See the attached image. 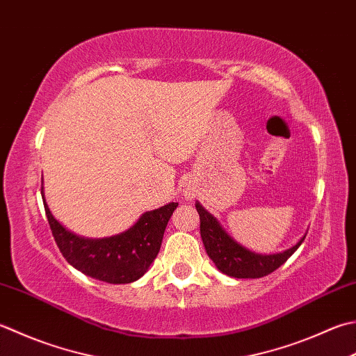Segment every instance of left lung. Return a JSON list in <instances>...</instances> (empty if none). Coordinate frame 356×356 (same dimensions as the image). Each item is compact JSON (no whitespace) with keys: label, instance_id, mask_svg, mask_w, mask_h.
<instances>
[{"label":"left lung","instance_id":"1","mask_svg":"<svg viewBox=\"0 0 356 356\" xmlns=\"http://www.w3.org/2000/svg\"><path fill=\"white\" fill-rule=\"evenodd\" d=\"M196 210L200 218V236L208 256L211 257L222 273L239 277V280H256V277L267 276L280 268L282 264L293 254L301 245L304 238L295 247L276 254H257L250 252L245 247L239 245L224 232L213 216L208 213L200 204H196Z\"/></svg>","mask_w":356,"mask_h":356}]
</instances>
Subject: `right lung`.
I'll return each mask as SVG.
<instances>
[{"instance_id": "obj_1", "label": "right lung", "mask_w": 356, "mask_h": 356, "mask_svg": "<svg viewBox=\"0 0 356 356\" xmlns=\"http://www.w3.org/2000/svg\"><path fill=\"white\" fill-rule=\"evenodd\" d=\"M47 222L61 254L86 276L108 284H129L142 277L162 245L166 224L176 210V202L142 214L124 233L103 239L80 238L63 227L49 211Z\"/></svg>"}]
</instances>
